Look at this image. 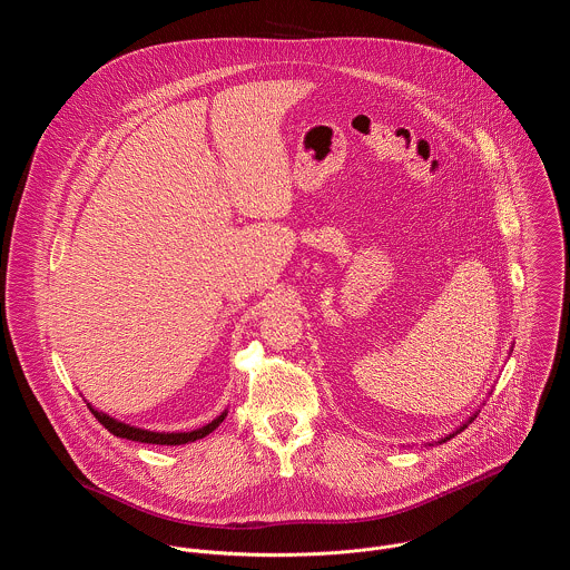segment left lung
<instances>
[{
    "label": "left lung",
    "mask_w": 570,
    "mask_h": 570,
    "mask_svg": "<svg viewBox=\"0 0 570 570\" xmlns=\"http://www.w3.org/2000/svg\"><path fill=\"white\" fill-rule=\"evenodd\" d=\"M478 413H480V411H475V413H473V415H471V417H469V420H466V422H462V424H460V426H458V429H455V431H453V433H449V435H446V438H442V440H440V442H435V444H442V442H446V440H451V438H455V435H458V433H460V431H464V429H466V426H469V424H471V422H473V417H475V415H478ZM429 446H433V444H429Z\"/></svg>",
    "instance_id": "obj_1"
}]
</instances>
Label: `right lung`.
<instances>
[{"label": "right lung", "instance_id": "right-lung-1", "mask_svg": "<svg viewBox=\"0 0 570 570\" xmlns=\"http://www.w3.org/2000/svg\"><path fill=\"white\" fill-rule=\"evenodd\" d=\"M88 409L92 411V415L117 438L124 440H132V442H144V444H165V446H178V444H189L196 440H203L205 435H209L212 431H216L223 420L227 417V411H223L216 420H212L209 424L196 429V431H174V433H159V431H148V429H139V426H130L126 422H119L115 417H110L108 413L97 411L92 403H88Z\"/></svg>", "mask_w": 570, "mask_h": 570}]
</instances>
